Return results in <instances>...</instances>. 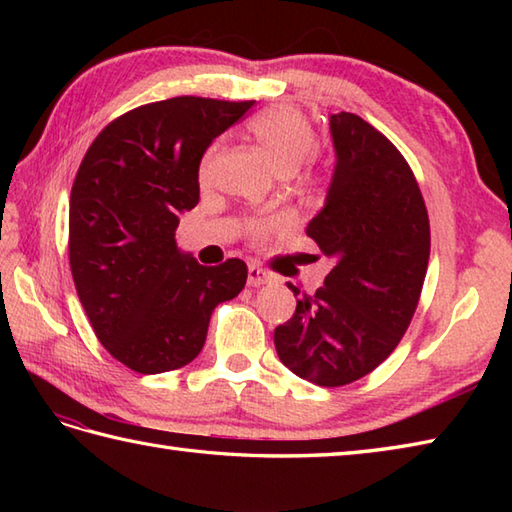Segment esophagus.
Here are the masks:
<instances>
[{"label": "esophagus", "instance_id": "34e87169", "mask_svg": "<svg viewBox=\"0 0 512 512\" xmlns=\"http://www.w3.org/2000/svg\"><path fill=\"white\" fill-rule=\"evenodd\" d=\"M273 273L270 270L257 266V264H248V286H264L273 281Z\"/></svg>", "mask_w": 512, "mask_h": 512}]
</instances>
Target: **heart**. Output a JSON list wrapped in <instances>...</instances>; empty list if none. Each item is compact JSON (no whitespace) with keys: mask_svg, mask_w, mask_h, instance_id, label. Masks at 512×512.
Masks as SVG:
<instances>
[{"mask_svg":"<svg viewBox=\"0 0 512 512\" xmlns=\"http://www.w3.org/2000/svg\"><path fill=\"white\" fill-rule=\"evenodd\" d=\"M250 138L264 149L268 160L281 176H290L299 169V178L303 184H317L319 169L310 162L312 151L317 149V132L310 123V118L292 105H275L268 110L257 112L246 123ZM217 156V147L204 151L200 162V178L206 180L211 176L213 162ZM288 224L284 213L259 215L248 222V235L253 239H264L270 233L279 231Z\"/></svg>","mask_w":512,"mask_h":512,"instance_id":"heart-1","label":"heart"}]
</instances>
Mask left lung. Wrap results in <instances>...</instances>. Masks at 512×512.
<instances>
[{"label":"left lung","mask_w":512,"mask_h":512,"mask_svg":"<svg viewBox=\"0 0 512 512\" xmlns=\"http://www.w3.org/2000/svg\"><path fill=\"white\" fill-rule=\"evenodd\" d=\"M336 169L308 237L334 259L325 284L299 295L275 328L279 361L321 387L367 376L396 350L418 308L431 231L418 180L387 136L361 116H330Z\"/></svg>","instance_id":"8db88e82"}]
</instances>
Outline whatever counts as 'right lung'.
Instances as JSON below:
<instances>
[{
    "label": "right lung",
    "mask_w": 512,
    "mask_h": 512,
    "mask_svg": "<svg viewBox=\"0 0 512 512\" xmlns=\"http://www.w3.org/2000/svg\"><path fill=\"white\" fill-rule=\"evenodd\" d=\"M255 101L176 96L114 118L85 151L70 193V268L96 339L138 374L200 354L217 303L242 292V259L202 266L176 246L180 213L200 200L213 138Z\"/></svg>",
    "instance_id": "add662e5"
}]
</instances>
